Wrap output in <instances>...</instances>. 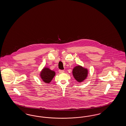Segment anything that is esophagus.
Segmentation results:
<instances>
[{"mask_svg": "<svg viewBox=\"0 0 126 126\" xmlns=\"http://www.w3.org/2000/svg\"><path fill=\"white\" fill-rule=\"evenodd\" d=\"M59 72L60 73H62L64 72V70H59Z\"/></svg>", "mask_w": 126, "mask_h": 126, "instance_id": "obj_1", "label": "esophagus"}]
</instances>
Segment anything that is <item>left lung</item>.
<instances>
[{
  "label": "left lung",
  "mask_w": 126,
  "mask_h": 126,
  "mask_svg": "<svg viewBox=\"0 0 126 126\" xmlns=\"http://www.w3.org/2000/svg\"><path fill=\"white\" fill-rule=\"evenodd\" d=\"M73 75L78 82H82L85 80L88 75V70L82 66H75L73 69Z\"/></svg>",
  "instance_id": "obj_1"
}]
</instances>
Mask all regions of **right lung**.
I'll list each match as a JSON object with an SVG mask.
<instances>
[{"mask_svg":"<svg viewBox=\"0 0 126 126\" xmlns=\"http://www.w3.org/2000/svg\"><path fill=\"white\" fill-rule=\"evenodd\" d=\"M55 75V72L48 67H44L41 72L40 76L44 83H49Z\"/></svg>","mask_w":126,"mask_h":126,"instance_id":"obj_1","label":"right lung"}]
</instances>
